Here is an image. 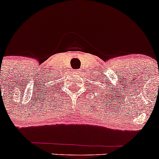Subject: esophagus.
Returning <instances> with one entry per match:
<instances>
[{
  "mask_svg": "<svg viewBox=\"0 0 159 159\" xmlns=\"http://www.w3.org/2000/svg\"><path fill=\"white\" fill-rule=\"evenodd\" d=\"M74 73H75V75H80V74H81V70H74Z\"/></svg>",
  "mask_w": 159,
  "mask_h": 159,
  "instance_id": "esophagus-1",
  "label": "esophagus"
}]
</instances>
